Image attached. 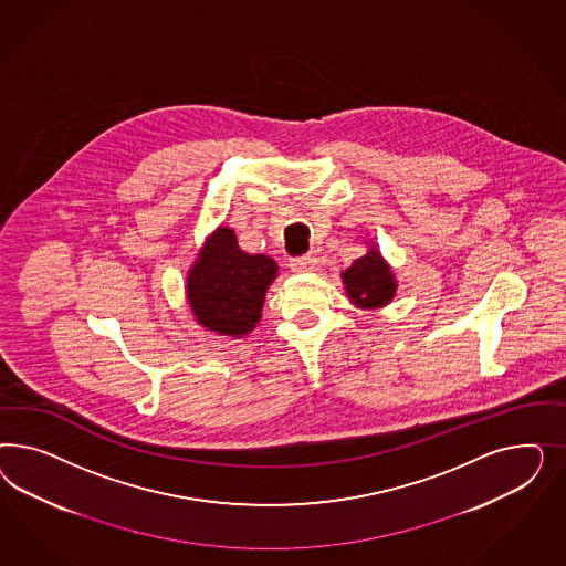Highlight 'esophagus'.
I'll return each instance as SVG.
<instances>
[{
  "instance_id": "34e87169",
  "label": "esophagus",
  "mask_w": 566,
  "mask_h": 566,
  "mask_svg": "<svg viewBox=\"0 0 566 566\" xmlns=\"http://www.w3.org/2000/svg\"><path fill=\"white\" fill-rule=\"evenodd\" d=\"M317 268H319V259L313 255L291 259V270L294 274H307V272H315Z\"/></svg>"
}]
</instances>
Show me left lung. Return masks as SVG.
Wrapping results in <instances>:
<instances>
[{
  "label": "left lung",
  "mask_w": 566,
  "mask_h": 566,
  "mask_svg": "<svg viewBox=\"0 0 566 566\" xmlns=\"http://www.w3.org/2000/svg\"><path fill=\"white\" fill-rule=\"evenodd\" d=\"M343 282L350 303L360 308L386 307L392 303L398 286L390 265L379 255L376 247L344 270Z\"/></svg>",
  "instance_id": "obj_1"
}]
</instances>
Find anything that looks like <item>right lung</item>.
I'll return each instance as SVG.
<instances>
[{
    "label": "right lung",
    "mask_w": 566,
    "mask_h": 566,
    "mask_svg": "<svg viewBox=\"0 0 566 566\" xmlns=\"http://www.w3.org/2000/svg\"><path fill=\"white\" fill-rule=\"evenodd\" d=\"M277 275L268 255L240 251L232 228L220 226L201 249L187 280V296L197 324L240 338L258 326L265 292Z\"/></svg>",
    "instance_id": "right-lung-1"
}]
</instances>
